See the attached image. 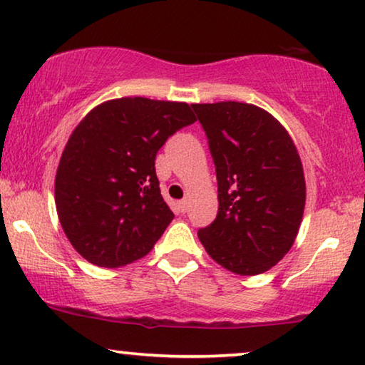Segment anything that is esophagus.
<instances>
[{"mask_svg": "<svg viewBox=\"0 0 365 365\" xmlns=\"http://www.w3.org/2000/svg\"><path fill=\"white\" fill-rule=\"evenodd\" d=\"M178 207H179V211H181V212H186L187 211V201H186V199L179 201L178 202Z\"/></svg>", "mask_w": 365, "mask_h": 365, "instance_id": "esophagus-1", "label": "esophagus"}]
</instances>
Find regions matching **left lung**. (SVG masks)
Instances as JSON below:
<instances>
[{
    "instance_id": "left-lung-1",
    "label": "left lung",
    "mask_w": 365,
    "mask_h": 365,
    "mask_svg": "<svg viewBox=\"0 0 365 365\" xmlns=\"http://www.w3.org/2000/svg\"><path fill=\"white\" fill-rule=\"evenodd\" d=\"M209 139L219 211L197 236L227 271L257 276L289 252L306 206L301 158L286 128L249 103L191 104Z\"/></svg>"
}]
</instances>
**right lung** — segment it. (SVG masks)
<instances>
[{"instance_id": "1", "label": "right lung", "mask_w": 365, "mask_h": 365, "mask_svg": "<svg viewBox=\"0 0 365 365\" xmlns=\"http://www.w3.org/2000/svg\"><path fill=\"white\" fill-rule=\"evenodd\" d=\"M196 121L187 103L109 99L74 128L59 159L54 201L71 246L99 267L146 256L174 214L159 191L156 153Z\"/></svg>"}]
</instances>
